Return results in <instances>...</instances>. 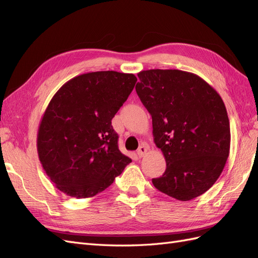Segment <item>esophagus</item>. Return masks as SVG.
<instances>
[{
  "label": "esophagus",
  "instance_id": "obj_1",
  "mask_svg": "<svg viewBox=\"0 0 258 258\" xmlns=\"http://www.w3.org/2000/svg\"><path fill=\"white\" fill-rule=\"evenodd\" d=\"M146 153H147V147H146V146H144V145L140 146V147H139V150L137 151V155L139 156L140 158L144 157V155H145Z\"/></svg>",
  "mask_w": 258,
  "mask_h": 258
}]
</instances>
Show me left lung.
Wrapping results in <instances>:
<instances>
[{"label": "left lung", "mask_w": 258, "mask_h": 258, "mask_svg": "<svg viewBox=\"0 0 258 258\" xmlns=\"http://www.w3.org/2000/svg\"><path fill=\"white\" fill-rule=\"evenodd\" d=\"M138 76L137 93L152 115L154 142L167 162L165 173L152 182L177 200L196 198L213 186L229 156L223 100L194 73L156 69Z\"/></svg>", "instance_id": "1"}]
</instances>
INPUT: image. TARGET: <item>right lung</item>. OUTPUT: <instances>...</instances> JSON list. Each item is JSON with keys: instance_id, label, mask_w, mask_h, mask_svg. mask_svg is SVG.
<instances>
[{"instance_id": "right-lung-1", "label": "right lung", "mask_w": 258, "mask_h": 258, "mask_svg": "<svg viewBox=\"0 0 258 258\" xmlns=\"http://www.w3.org/2000/svg\"><path fill=\"white\" fill-rule=\"evenodd\" d=\"M137 81L116 71L86 73L52 97L36 144L42 167L60 191L79 199L96 196L131 162L119 151L112 119Z\"/></svg>"}]
</instances>
